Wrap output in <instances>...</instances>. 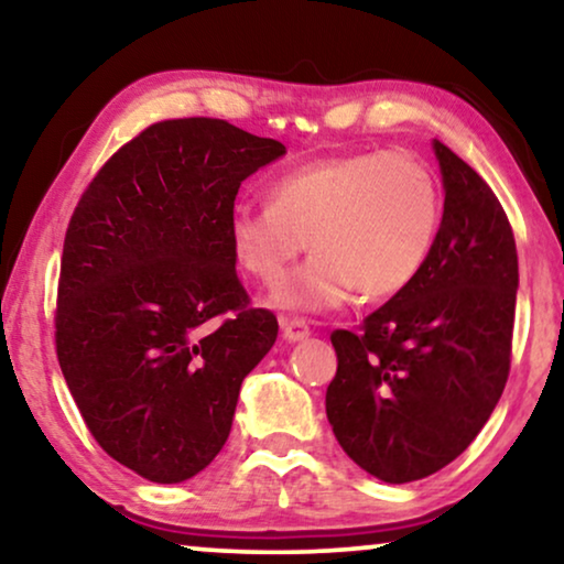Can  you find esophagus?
Listing matches in <instances>:
<instances>
[{
  "label": "esophagus",
  "mask_w": 564,
  "mask_h": 564,
  "mask_svg": "<svg viewBox=\"0 0 564 564\" xmlns=\"http://www.w3.org/2000/svg\"><path fill=\"white\" fill-rule=\"evenodd\" d=\"M280 326H282L284 338H288L290 344L303 341V338L311 336V326H307V323H305L303 318H290V315H282Z\"/></svg>",
  "instance_id": "1"
}]
</instances>
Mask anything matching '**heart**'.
Instances as JSON below:
<instances>
[{"label":"heart","mask_w":564,"mask_h":564,"mask_svg":"<svg viewBox=\"0 0 564 564\" xmlns=\"http://www.w3.org/2000/svg\"><path fill=\"white\" fill-rule=\"evenodd\" d=\"M442 192L405 151L307 161L276 176L269 203L236 205L230 251L253 280L276 288L307 249L315 257L274 295L290 311H330L354 292L388 300L411 288L434 251Z\"/></svg>","instance_id":"b5f03b06"}]
</instances>
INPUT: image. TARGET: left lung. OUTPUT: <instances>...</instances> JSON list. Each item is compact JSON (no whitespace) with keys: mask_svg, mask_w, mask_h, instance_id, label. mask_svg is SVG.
I'll list each match as a JSON object with an SVG mask.
<instances>
[{"mask_svg":"<svg viewBox=\"0 0 564 564\" xmlns=\"http://www.w3.org/2000/svg\"><path fill=\"white\" fill-rule=\"evenodd\" d=\"M444 215L411 288L334 330L326 415L341 449L400 485L457 459L503 395L519 290L511 223L488 182L434 141Z\"/></svg>","mask_w":564,"mask_h":564,"instance_id":"8db88e82","label":"left lung"}]
</instances>
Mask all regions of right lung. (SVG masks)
Returning a JSON list of instances; mask_svg holds the SVG:
<instances>
[{
	"label": "right lung",
	"instance_id": "obj_1",
	"mask_svg": "<svg viewBox=\"0 0 564 564\" xmlns=\"http://www.w3.org/2000/svg\"><path fill=\"white\" fill-rule=\"evenodd\" d=\"M284 156L215 118L153 122L99 169L68 220L56 354L89 434L151 482L223 449L243 377L276 341L228 223L246 176Z\"/></svg>",
	"mask_w": 564,
	"mask_h": 564
}]
</instances>
